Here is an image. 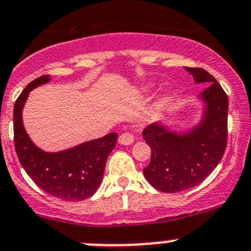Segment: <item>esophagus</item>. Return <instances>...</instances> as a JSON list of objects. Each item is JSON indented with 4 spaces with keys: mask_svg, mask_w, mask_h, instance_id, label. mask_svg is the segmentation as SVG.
<instances>
[{
    "mask_svg": "<svg viewBox=\"0 0 251 251\" xmlns=\"http://www.w3.org/2000/svg\"><path fill=\"white\" fill-rule=\"evenodd\" d=\"M133 135L131 132H124L121 133L120 137H119V142L121 143V145L124 146H127V145H131V143L133 142Z\"/></svg>",
    "mask_w": 251,
    "mask_h": 251,
    "instance_id": "1",
    "label": "esophagus"
}]
</instances>
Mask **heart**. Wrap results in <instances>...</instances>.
Instances as JSON below:
<instances>
[{"instance_id":"1","label":"heart","mask_w":251,"mask_h":251,"mask_svg":"<svg viewBox=\"0 0 251 251\" xmlns=\"http://www.w3.org/2000/svg\"><path fill=\"white\" fill-rule=\"evenodd\" d=\"M150 89H151V87H146V88H145V91H150ZM167 99H168V94H163V96L160 97L159 99H158V101H157V105H158V106L163 105V104H164L165 101H167Z\"/></svg>"}]
</instances>
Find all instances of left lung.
<instances>
[{
  "mask_svg": "<svg viewBox=\"0 0 251 251\" xmlns=\"http://www.w3.org/2000/svg\"><path fill=\"white\" fill-rule=\"evenodd\" d=\"M196 83H210L200 94L205 113L200 125L179 135L159 124L143 130L151 147V162L143 169L147 181L163 193H179L200 184L225 154L228 137V97L212 75L200 67H186Z\"/></svg>",
  "mask_w": 251,
  "mask_h": 251,
  "instance_id": "8db88e82",
  "label": "left lung"
}]
</instances>
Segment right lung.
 <instances>
[{
  "mask_svg": "<svg viewBox=\"0 0 251 251\" xmlns=\"http://www.w3.org/2000/svg\"><path fill=\"white\" fill-rule=\"evenodd\" d=\"M49 81V75L34 79L14 103L13 132L17 155L26 174L49 195L66 201L86 200L100 185L106 158L115 147L118 133L111 132L57 153L44 152L36 147L24 130L22 110L29 92Z\"/></svg>",
  "mask_w": 251,
  "mask_h": 251,
  "instance_id": "obj_1",
  "label": "right lung"
}]
</instances>
